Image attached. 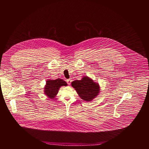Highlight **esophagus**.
Returning a JSON list of instances; mask_svg holds the SVG:
<instances>
[{"mask_svg": "<svg viewBox=\"0 0 149 149\" xmlns=\"http://www.w3.org/2000/svg\"><path fill=\"white\" fill-rule=\"evenodd\" d=\"M72 81V80L71 79H67V84H68L69 85H70Z\"/></svg>", "mask_w": 149, "mask_h": 149, "instance_id": "obj_1", "label": "esophagus"}]
</instances>
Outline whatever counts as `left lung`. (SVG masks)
Instances as JSON below:
<instances>
[{"mask_svg": "<svg viewBox=\"0 0 149 149\" xmlns=\"http://www.w3.org/2000/svg\"><path fill=\"white\" fill-rule=\"evenodd\" d=\"M72 86L80 98L86 102H91L95 99L98 95L100 90L99 84L87 76L82 77L80 80L72 81Z\"/></svg>", "mask_w": 149, "mask_h": 149, "instance_id": "obj_1", "label": "left lung"}]
</instances>
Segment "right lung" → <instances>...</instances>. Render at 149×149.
Here are the masks:
<instances>
[{"instance_id": "1", "label": "right lung", "mask_w": 149, "mask_h": 149, "mask_svg": "<svg viewBox=\"0 0 149 149\" xmlns=\"http://www.w3.org/2000/svg\"><path fill=\"white\" fill-rule=\"evenodd\" d=\"M68 84L61 79L56 80H47L44 87V94L51 99L54 98L58 92L61 86H67Z\"/></svg>"}]
</instances>
